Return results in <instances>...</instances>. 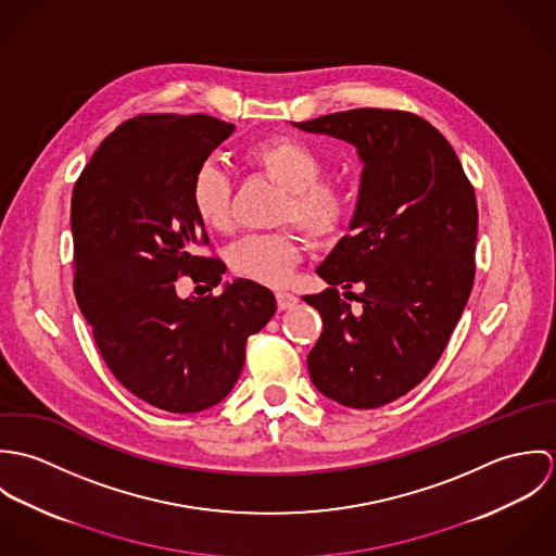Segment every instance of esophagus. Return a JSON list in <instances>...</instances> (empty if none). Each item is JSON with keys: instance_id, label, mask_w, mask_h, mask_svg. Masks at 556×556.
I'll return each mask as SVG.
<instances>
[{"instance_id": "esophagus-1", "label": "esophagus", "mask_w": 556, "mask_h": 556, "mask_svg": "<svg viewBox=\"0 0 556 556\" xmlns=\"http://www.w3.org/2000/svg\"><path fill=\"white\" fill-rule=\"evenodd\" d=\"M276 304L280 311H291L295 304H298V298L293 293H287V291H278L276 293Z\"/></svg>"}]
</instances>
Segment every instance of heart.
I'll return each mask as SVG.
<instances>
[{
    "label": "heart",
    "instance_id": "b5f03b06",
    "mask_svg": "<svg viewBox=\"0 0 556 556\" xmlns=\"http://www.w3.org/2000/svg\"><path fill=\"white\" fill-rule=\"evenodd\" d=\"M245 162L285 188L276 223L300 225L315 241L336 238L351 216V194L333 179H323L327 164L317 150L295 137H269L243 152ZM190 207L197 220L212 231L231 227V179L216 160L197 166L190 190ZM306 241L291 229L248 236L231 245L229 269L265 287H285L304 256Z\"/></svg>",
    "mask_w": 556,
    "mask_h": 556
}]
</instances>
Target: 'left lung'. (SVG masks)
I'll return each instance as SVG.
<instances>
[{
  "instance_id": "left-lung-1",
  "label": "left lung",
  "mask_w": 556,
  "mask_h": 556,
  "mask_svg": "<svg viewBox=\"0 0 556 556\" xmlns=\"http://www.w3.org/2000/svg\"><path fill=\"white\" fill-rule=\"evenodd\" d=\"M295 126L344 139L364 160L353 233L317 269L329 289L304 302L323 318L308 355L318 392L377 408L430 375L463 317L476 280V190L447 139L415 113L351 109Z\"/></svg>"
}]
</instances>
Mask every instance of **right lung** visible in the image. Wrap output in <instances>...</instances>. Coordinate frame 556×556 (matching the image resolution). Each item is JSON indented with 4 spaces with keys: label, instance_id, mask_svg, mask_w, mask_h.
<instances>
[{
    "label": "right lung",
    "instance_id": "1",
    "mask_svg": "<svg viewBox=\"0 0 556 556\" xmlns=\"http://www.w3.org/2000/svg\"><path fill=\"white\" fill-rule=\"evenodd\" d=\"M233 132L210 115L143 113L119 124L73 190L75 298L113 377L168 413H199L238 383L245 340L276 313L269 289L239 278L218 298H177L188 276L210 291L225 263L190 201L201 162Z\"/></svg>",
    "mask_w": 556,
    "mask_h": 556
}]
</instances>
